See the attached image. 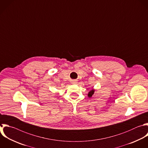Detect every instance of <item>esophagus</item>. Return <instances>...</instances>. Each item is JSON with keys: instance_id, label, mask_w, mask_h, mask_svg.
Segmentation results:
<instances>
[{"instance_id": "obj_1", "label": "esophagus", "mask_w": 148, "mask_h": 148, "mask_svg": "<svg viewBox=\"0 0 148 148\" xmlns=\"http://www.w3.org/2000/svg\"><path fill=\"white\" fill-rule=\"evenodd\" d=\"M72 83H73V84H75V83H76V82L74 81V82H72Z\"/></svg>"}]
</instances>
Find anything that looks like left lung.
<instances>
[{"label":"left lung","instance_id":"1","mask_svg":"<svg viewBox=\"0 0 148 148\" xmlns=\"http://www.w3.org/2000/svg\"><path fill=\"white\" fill-rule=\"evenodd\" d=\"M94 90H91V91L88 92V97H92V95L94 94Z\"/></svg>","mask_w":148,"mask_h":148}]
</instances>
